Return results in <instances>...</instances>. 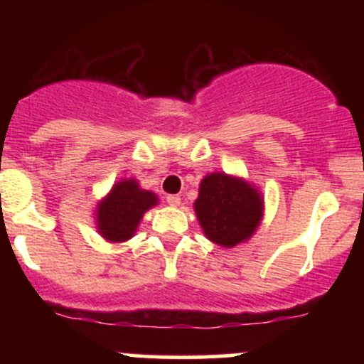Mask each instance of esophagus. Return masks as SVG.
<instances>
[{
	"label": "esophagus",
	"mask_w": 364,
	"mask_h": 364,
	"mask_svg": "<svg viewBox=\"0 0 364 364\" xmlns=\"http://www.w3.org/2000/svg\"><path fill=\"white\" fill-rule=\"evenodd\" d=\"M165 199H167L168 205H179V204H181V197H179V196H167Z\"/></svg>",
	"instance_id": "obj_1"
}]
</instances>
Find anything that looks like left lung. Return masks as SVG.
<instances>
[{
  "label": "left lung",
  "instance_id": "1",
  "mask_svg": "<svg viewBox=\"0 0 364 364\" xmlns=\"http://www.w3.org/2000/svg\"><path fill=\"white\" fill-rule=\"evenodd\" d=\"M205 237L232 248L250 240L262 220L264 200L259 190L241 178L213 172L200 181L193 204Z\"/></svg>",
  "mask_w": 364,
  "mask_h": 364
}]
</instances>
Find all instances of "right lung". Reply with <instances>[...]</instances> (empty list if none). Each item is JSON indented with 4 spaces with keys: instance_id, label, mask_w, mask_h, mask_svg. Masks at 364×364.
<instances>
[{
    "instance_id": "obj_1",
    "label": "right lung",
    "mask_w": 364,
    "mask_h": 364,
    "mask_svg": "<svg viewBox=\"0 0 364 364\" xmlns=\"http://www.w3.org/2000/svg\"><path fill=\"white\" fill-rule=\"evenodd\" d=\"M159 199L153 192L142 190L135 179H121L107 197L98 203L97 229L102 237L111 243H123L130 240L141 223L142 215Z\"/></svg>"
}]
</instances>
